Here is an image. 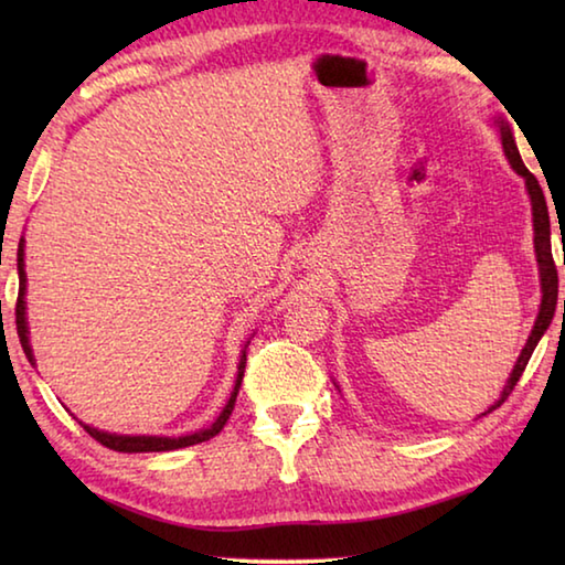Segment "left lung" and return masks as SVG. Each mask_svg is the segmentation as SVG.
<instances>
[{"instance_id":"obj_1","label":"left lung","mask_w":565,"mask_h":565,"mask_svg":"<svg viewBox=\"0 0 565 565\" xmlns=\"http://www.w3.org/2000/svg\"><path fill=\"white\" fill-rule=\"evenodd\" d=\"M493 124H495V129H499L503 154H505V159H509V164H511V169L515 171V174L523 177L525 191H529V199H531L533 248H535V262H539V276H541V306H539V317H535V323H533V329H531V337H529V341H525V347L521 349V356H519V361H515V366L511 371L509 381H505L501 396L495 398L493 404L489 406V411H483L481 416L491 414L493 408H499L503 401L511 396V391H513L515 384H519V379L523 374L525 363H529V359H531L533 349L539 347L541 337L551 327L553 313H556V303H558V271H556V264H553V254H551V218H548L546 196H543V189L539 184V179H535L531 171L525 169V164H523V159L519 154V147H515L511 124L505 121L503 117H495ZM563 313H565V299H563Z\"/></svg>"}]
</instances>
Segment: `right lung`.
<instances>
[{
	"instance_id": "obj_1",
	"label": "right lung",
	"mask_w": 565,
	"mask_h": 565,
	"mask_svg": "<svg viewBox=\"0 0 565 565\" xmlns=\"http://www.w3.org/2000/svg\"><path fill=\"white\" fill-rule=\"evenodd\" d=\"M17 271H19V296H17V333H19V343H22V349L26 353V359L34 366L36 359H34V351H32V343H30V323H26V271H24V236L19 238V248H17ZM252 341L244 343L242 349V356H238V366H236V381H234V391L232 396H228L226 406L222 408V414L216 416V420L209 428H202V431H194V434H184V436H127V434H109V431H99V428H94L89 424H79L84 426V431H87L92 438H97L102 446L111 448V451H121V454H157V451H177V448H186V446H194V444H202L209 441V438H214L222 428L226 426L228 416H232L234 404H236V394H238V386H242V379H244V369H246V347Z\"/></svg>"
}]
</instances>
